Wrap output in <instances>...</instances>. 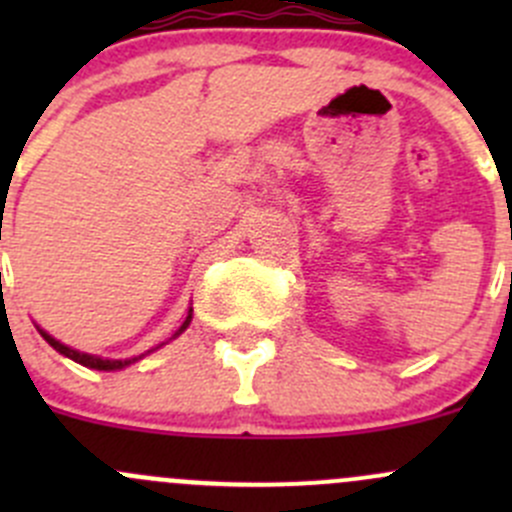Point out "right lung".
Masks as SVG:
<instances>
[{
	"mask_svg": "<svg viewBox=\"0 0 512 512\" xmlns=\"http://www.w3.org/2000/svg\"><path fill=\"white\" fill-rule=\"evenodd\" d=\"M190 322H193V307L188 309V317H185V322L180 324L178 329H175V332H173V337H170V339H165V342H160L158 347L148 349L146 354H141V356H131V359H103V356H96V354H86V352H79V349H71L69 344H61L59 339H54V337H51L49 332H44V329H41V327H36V329H39V334H41V337H44L46 342H49V347H54L56 352H59L61 356H66V359L76 361V364L86 366V369H96V371H118V369H126V366L136 364V361H141L143 356H148V354L158 352L160 347H165V344H168V342H173V339H178L180 334H183L185 329L190 327Z\"/></svg>",
	"mask_w": 512,
	"mask_h": 512,
	"instance_id": "obj_1",
	"label": "right lung"
}]
</instances>
